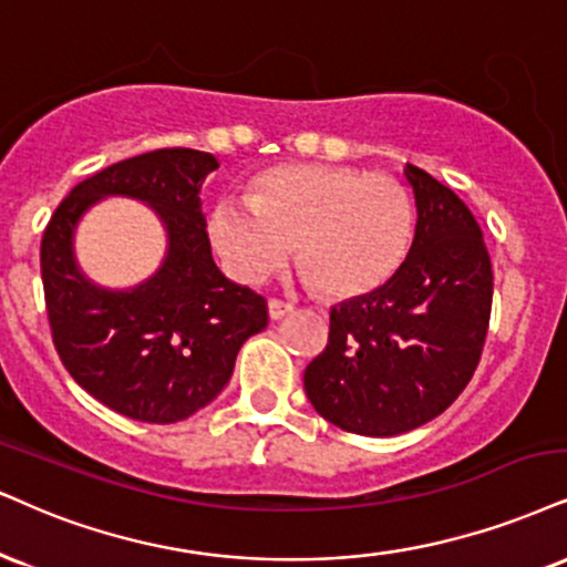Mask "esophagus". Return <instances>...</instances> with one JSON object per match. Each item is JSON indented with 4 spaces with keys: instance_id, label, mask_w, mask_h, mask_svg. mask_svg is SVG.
<instances>
[{
    "instance_id": "esophagus-1",
    "label": "esophagus",
    "mask_w": 567,
    "mask_h": 567,
    "mask_svg": "<svg viewBox=\"0 0 567 567\" xmlns=\"http://www.w3.org/2000/svg\"><path fill=\"white\" fill-rule=\"evenodd\" d=\"M291 310H295V305L284 302V299H270V302H268V312H270L272 320H281L284 316H289Z\"/></svg>"
}]
</instances>
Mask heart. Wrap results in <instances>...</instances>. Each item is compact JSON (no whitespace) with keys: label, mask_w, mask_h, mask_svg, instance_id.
I'll list each match as a JSON object with an SVG mask.
<instances>
[{"label":"heart","mask_w":567,"mask_h":567,"mask_svg":"<svg viewBox=\"0 0 567 567\" xmlns=\"http://www.w3.org/2000/svg\"><path fill=\"white\" fill-rule=\"evenodd\" d=\"M415 230L402 181L349 165H276L249 181L247 205L218 202L207 234L223 265L260 284L289 260L328 299L370 295L400 270Z\"/></svg>","instance_id":"1"}]
</instances>
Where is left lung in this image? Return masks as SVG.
I'll use <instances>...</instances> for the list:
<instances>
[{"mask_svg":"<svg viewBox=\"0 0 567 567\" xmlns=\"http://www.w3.org/2000/svg\"><path fill=\"white\" fill-rule=\"evenodd\" d=\"M415 239L386 284L331 307L328 344L305 370V391L328 423L396 436L463 394L492 318L494 276L476 218L450 186L408 165Z\"/></svg>","mask_w":567,"mask_h":567,"instance_id":"8db88e82","label":"left lung"}]
</instances>
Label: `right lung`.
Segmentation results:
<instances>
[{"label":"right lung","mask_w":567,"mask_h":567,"mask_svg":"<svg viewBox=\"0 0 567 567\" xmlns=\"http://www.w3.org/2000/svg\"><path fill=\"white\" fill-rule=\"evenodd\" d=\"M218 159L155 150L94 173L60 202L41 236V281L52 341L81 389L142 423H178L220 394L244 341L268 326V302L228 281L209 249L199 188ZM123 193L158 209L168 257L131 292L80 276L72 230L96 198Z\"/></svg>","instance_id":"obj_1"}]
</instances>
